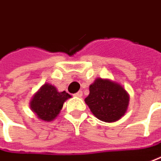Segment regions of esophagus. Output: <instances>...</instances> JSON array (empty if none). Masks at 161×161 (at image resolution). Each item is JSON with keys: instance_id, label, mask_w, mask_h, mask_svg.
<instances>
[{"instance_id": "esophagus-1", "label": "esophagus", "mask_w": 161, "mask_h": 161, "mask_svg": "<svg viewBox=\"0 0 161 161\" xmlns=\"http://www.w3.org/2000/svg\"><path fill=\"white\" fill-rule=\"evenodd\" d=\"M74 95H75V97H81V96L83 95V92H82V91H78L77 93H75Z\"/></svg>"}]
</instances>
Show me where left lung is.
Listing matches in <instances>:
<instances>
[{"label": "left lung", "instance_id": "left-lung-1", "mask_svg": "<svg viewBox=\"0 0 161 161\" xmlns=\"http://www.w3.org/2000/svg\"><path fill=\"white\" fill-rule=\"evenodd\" d=\"M89 90L90 94L85 102L97 119L112 122L124 115L129 103V95L120 85L97 78Z\"/></svg>", "mask_w": 161, "mask_h": 161}]
</instances>
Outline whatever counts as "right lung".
Wrapping results in <instances>:
<instances>
[{"label":"right lung","mask_w":161,"mask_h":161,"mask_svg":"<svg viewBox=\"0 0 161 161\" xmlns=\"http://www.w3.org/2000/svg\"><path fill=\"white\" fill-rule=\"evenodd\" d=\"M70 97L66 91L58 92L52 85L45 84L33 96L31 107L39 119L50 122L58 116L63 103Z\"/></svg>","instance_id":"obj_1"}]
</instances>
